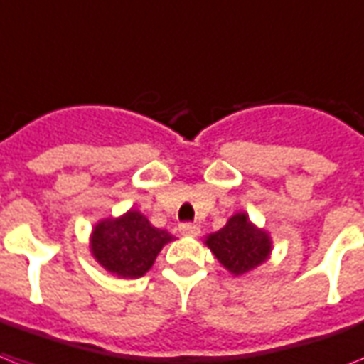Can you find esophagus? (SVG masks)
<instances>
[{
	"label": "esophagus",
	"mask_w": 364,
	"mask_h": 364,
	"mask_svg": "<svg viewBox=\"0 0 364 364\" xmlns=\"http://www.w3.org/2000/svg\"><path fill=\"white\" fill-rule=\"evenodd\" d=\"M179 232H181V235H185V237H198V235H200V226L191 223L179 224Z\"/></svg>",
	"instance_id": "esophagus-1"
}]
</instances>
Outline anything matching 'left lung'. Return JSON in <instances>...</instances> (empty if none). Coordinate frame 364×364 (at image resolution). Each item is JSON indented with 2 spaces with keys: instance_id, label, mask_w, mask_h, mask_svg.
<instances>
[{
  "instance_id": "1",
  "label": "left lung",
  "mask_w": 364,
  "mask_h": 364,
  "mask_svg": "<svg viewBox=\"0 0 364 364\" xmlns=\"http://www.w3.org/2000/svg\"><path fill=\"white\" fill-rule=\"evenodd\" d=\"M203 243L233 277H243L258 269L273 252L271 233L256 226L245 211L232 215L224 228L205 235Z\"/></svg>"
}]
</instances>
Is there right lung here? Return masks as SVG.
Wrapping results in <instances>:
<instances>
[{
  "mask_svg": "<svg viewBox=\"0 0 364 364\" xmlns=\"http://www.w3.org/2000/svg\"><path fill=\"white\" fill-rule=\"evenodd\" d=\"M173 241L166 230L155 228L138 209L93 224L90 252L97 264L119 279H140L153 267L164 245Z\"/></svg>",
  "mask_w": 364,
  "mask_h": 364,
  "instance_id": "obj_1",
  "label": "right lung"
}]
</instances>
